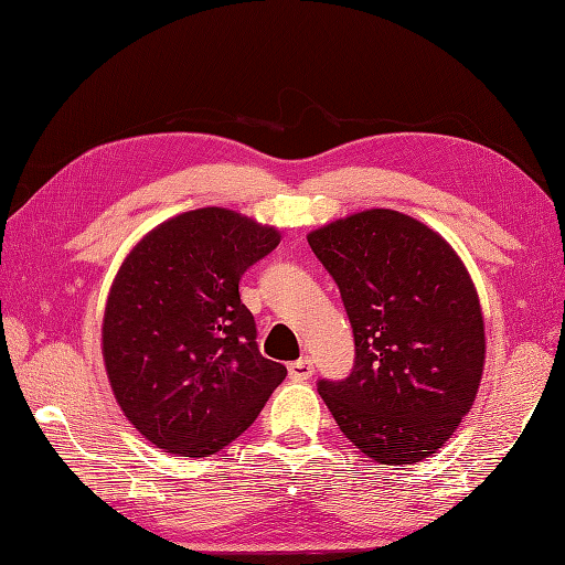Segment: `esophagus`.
I'll return each instance as SVG.
<instances>
[{
  "mask_svg": "<svg viewBox=\"0 0 565 565\" xmlns=\"http://www.w3.org/2000/svg\"><path fill=\"white\" fill-rule=\"evenodd\" d=\"M287 373H289V377L292 380H309L311 375H313V363H311V359H299V361H292L287 365Z\"/></svg>",
  "mask_w": 565,
  "mask_h": 565,
  "instance_id": "34e87169",
  "label": "esophagus"
}]
</instances>
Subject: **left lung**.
I'll return each instance as SVG.
<instances>
[{"label":"left lung","mask_w":565,"mask_h":565,"mask_svg":"<svg viewBox=\"0 0 565 565\" xmlns=\"http://www.w3.org/2000/svg\"><path fill=\"white\" fill-rule=\"evenodd\" d=\"M338 282L354 369L318 380L340 430L387 466L433 456L476 402L484 326L461 258L428 225L371 209L309 235Z\"/></svg>","instance_id":"1"}]
</instances>
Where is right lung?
I'll return each instance as SVG.
<instances>
[{"label":"right lung","instance_id":"1","mask_svg":"<svg viewBox=\"0 0 565 565\" xmlns=\"http://www.w3.org/2000/svg\"><path fill=\"white\" fill-rule=\"evenodd\" d=\"M280 235L209 206L154 227L106 301L102 344L116 399L151 445L206 456L256 420L287 369L262 356L239 278Z\"/></svg>","mask_w":565,"mask_h":565}]
</instances>
